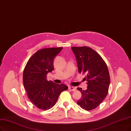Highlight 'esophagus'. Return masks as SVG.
Segmentation results:
<instances>
[{
  "instance_id": "esophagus-1",
  "label": "esophagus",
  "mask_w": 131,
  "mask_h": 131,
  "mask_svg": "<svg viewBox=\"0 0 131 131\" xmlns=\"http://www.w3.org/2000/svg\"><path fill=\"white\" fill-rule=\"evenodd\" d=\"M69 89L72 91H74L75 90V88H74V87H73V86H70L69 88Z\"/></svg>"
}]
</instances>
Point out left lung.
<instances>
[{"instance_id": "8db88e82", "label": "left lung", "mask_w": 131, "mask_h": 131, "mask_svg": "<svg viewBox=\"0 0 131 131\" xmlns=\"http://www.w3.org/2000/svg\"><path fill=\"white\" fill-rule=\"evenodd\" d=\"M79 73L86 74L88 87L86 90L77 88L82 94L77 104L87 111L96 108L107 95L110 84L109 72L103 58L91 48L72 47Z\"/></svg>"}]
</instances>
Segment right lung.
<instances>
[{"label":"right lung","instance_id":"obj_1","mask_svg":"<svg viewBox=\"0 0 131 131\" xmlns=\"http://www.w3.org/2000/svg\"><path fill=\"white\" fill-rule=\"evenodd\" d=\"M62 47L43 48L38 51L28 60L23 72V83L28 98L42 110L54 106L62 91L67 90L65 84L48 81L46 75L54 70V58Z\"/></svg>","mask_w":131,"mask_h":131}]
</instances>
